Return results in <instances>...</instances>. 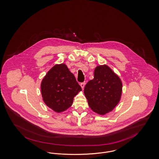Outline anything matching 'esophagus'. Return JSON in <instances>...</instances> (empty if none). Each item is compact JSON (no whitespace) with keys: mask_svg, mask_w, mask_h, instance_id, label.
<instances>
[{"mask_svg":"<svg viewBox=\"0 0 159 159\" xmlns=\"http://www.w3.org/2000/svg\"><path fill=\"white\" fill-rule=\"evenodd\" d=\"M85 82H82L80 84V86L82 89H84L85 87Z\"/></svg>","mask_w":159,"mask_h":159,"instance_id":"34e87169","label":"esophagus"}]
</instances>
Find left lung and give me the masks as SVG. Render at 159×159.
<instances>
[{
  "instance_id": "left-lung-1",
  "label": "left lung",
  "mask_w": 159,
  "mask_h": 159,
  "mask_svg": "<svg viewBox=\"0 0 159 159\" xmlns=\"http://www.w3.org/2000/svg\"><path fill=\"white\" fill-rule=\"evenodd\" d=\"M120 78L107 65L98 66L94 79L86 84L84 94L88 105L95 113L104 115L119 103L122 94Z\"/></svg>"
}]
</instances>
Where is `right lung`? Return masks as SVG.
I'll return each mask as SVG.
<instances>
[{
	"instance_id": "add662e5",
	"label": "right lung",
	"mask_w": 159,
	"mask_h": 159,
	"mask_svg": "<svg viewBox=\"0 0 159 159\" xmlns=\"http://www.w3.org/2000/svg\"><path fill=\"white\" fill-rule=\"evenodd\" d=\"M41 89L46 105L60 113L72 106L74 98L82 91L72 73L65 64L55 65L43 78Z\"/></svg>"
}]
</instances>
